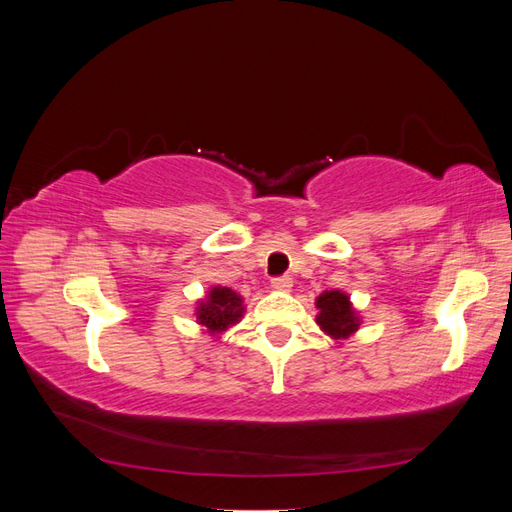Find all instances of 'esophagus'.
<instances>
[{
	"label": "esophagus",
	"instance_id": "obj_1",
	"mask_svg": "<svg viewBox=\"0 0 512 512\" xmlns=\"http://www.w3.org/2000/svg\"><path fill=\"white\" fill-rule=\"evenodd\" d=\"M271 286H273L275 290H282V292H288V290L292 288V277H288V275H280V277H273V280H271Z\"/></svg>",
	"mask_w": 512,
	"mask_h": 512
}]
</instances>
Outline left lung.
<instances>
[{"label":"left lung","mask_w":512,"mask_h":512,"mask_svg":"<svg viewBox=\"0 0 512 512\" xmlns=\"http://www.w3.org/2000/svg\"><path fill=\"white\" fill-rule=\"evenodd\" d=\"M320 329L333 339H348L361 327V318L354 312L350 297L342 290H324L316 299Z\"/></svg>","instance_id":"8db88e82"}]
</instances>
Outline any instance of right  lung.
Returning a JSON list of instances; mask_svg holds the SVG:
<instances>
[{
	"label": "right lung",
	"mask_w": 512,
	"mask_h": 512,
	"mask_svg": "<svg viewBox=\"0 0 512 512\" xmlns=\"http://www.w3.org/2000/svg\"><path fill=\"white\" fill-rule=\"evenodd\" d=\"M243 299L241 294L226 286H213L203 301H198L196 307V322L203 324L207 333L220 335L232 324H237L243 318Z\"/></svg>",
	"instance_id": "obj_1"
}]
</instances>
